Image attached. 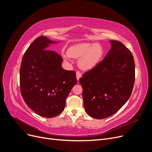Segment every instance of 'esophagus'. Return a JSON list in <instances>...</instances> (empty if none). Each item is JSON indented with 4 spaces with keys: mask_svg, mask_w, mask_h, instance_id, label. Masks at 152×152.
<instances>
[{
    "mask_svg": "<svg viewBox=\"0 0 152 152\" xmlns=\"http://www.w3.org/2000/svg\"><path fill=\"white\" fill-rule=\"evenodd\" d=\"M76 77H77V80H79L80 78L82 77V73L79 71H77L76 72Z\"/></svg>",
    "mask_w": 152,
    "mask_h": 152,
    "instance_id": "obj_1",
    "label": "esophagus"
}]
</instances>
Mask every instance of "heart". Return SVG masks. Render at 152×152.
<instances>
[{
	"mask_svg": "<svg viewBox=\"0 0 152 152\" xmlns=\"http://www.w3.org/2000/svg\"><path fill=\"white\" fill-rule=\"evenodd\" d=\"M68 56L73 58H80L79 66L82 70L93 69L100 61L103 54L102 45L98 44L83 42L73 45L68 49ZM68 56H65L67 58Z\"/></svg>",
	"mask_w": 152,
	"mask_h": 152,
	"instance_id": "heart-1",
	"label": "heart"
}]
</instances>
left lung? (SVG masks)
<instances>
[{"instance_id": "8db88e82", "label": "left lung", "mask_w": 152, "mask_h": 152, "mask_svg": "<svg viewBox=\"0 0 152 152\" xmlns=\"http://www.w3.org/2000/svg\"><path fill=\"white\" fill-rule=\"evenodd\" d=\"M111 49L102 61L80 78L86 112L105 118L118 112L131 95L135 80L134 60L130 50L110 40Z\"/></svg>"}]
</instances>
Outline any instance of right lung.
Segmentation results:
<instances>
[{"label": "right lung", "mask_w": 152, "mask_h": 152, "mask_svg": "<svg viewBox=\"0 0 152 152\" xmlns=\"http://www.w3.org/2000/svg\"><path fill=\"white\" fill-rule=\"evenodd\" d=\"M56 42L39 37L25 51L20 66L23 98L35 113L47 118L63 111L67 96L77 82L75 71L61 67L60 55L47 49L49 44Z\"/></svg>", "instance_id": "1"}]
</instances>
